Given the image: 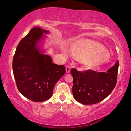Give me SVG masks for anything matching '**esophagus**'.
<instances>
[{"instance_id": "esophagus-1", "label": "esophagus", "mask_w": 131, "mask_h": 131, "mask_svg": "<svg viewBox=\"0 0 131 131\" xmlns=\"http://www.w3.org/2000/svg\"><path fill=\"white\" fill-rule=\"evenodd\" d=\"M70 72V67L69 66H67L66 67V73H69Z\"/></svg>"}]
</instances>
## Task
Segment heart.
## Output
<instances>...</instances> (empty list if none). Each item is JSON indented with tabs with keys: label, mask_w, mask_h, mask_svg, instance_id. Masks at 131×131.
Masks as SVG:
<instances>
[{
	"label": "heart",
	"mask_w": 131,
	"mask_h": 131,
	"mask_svg": "<svg viewBox=\"0 0 131 131\" xmlns=\"http://www.w3.org/2000/svg\"><path fill=\"white\" fill-rule=\"evenodd\" d=\"M70 50L74 57L82 60L87 68L98 67L108 60V51L98 43L88 39H80L70 46Z\"/></svg>",
	"instance_id": "heart-1"
}]
</instances>
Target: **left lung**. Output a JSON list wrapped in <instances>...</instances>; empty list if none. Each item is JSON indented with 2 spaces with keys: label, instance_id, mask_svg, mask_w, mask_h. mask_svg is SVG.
<instances>
[{
  "label": "left lung",
  "instance_id": "1",
  "mask_svg": "<svg viewBox=\"0 0 131 131\" xmlns=\"http://www.w3.org/2000/svg\"><path fill=\"white\" fill-rule=\"evenodd\" d=\"M118 65L117 61L106 73L90 69L81 72L72 68V92L75 99L83 105H93L105 99L116 87Z\"/></svg>",
  "mask_w": 131,
  "mask_h": 131
}]
</instances>
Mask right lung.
Here are the masks:
<instances>
[{
    "mask_svg": "<svg viewBox=\"0 0 131 131\" xmlns=\"http://www.w3.org/2000/svg\"><path fill=\"white\" fill-rule=\"evenodd\" d=\"M47 30L32 28L18 44L13 60V74L22 95L34 102H43L52 96L57 82L65 73L63 65L52 63L50 56L37 47Z\"/></svg>",
    "mask_w": 131,
    "mask_h": 131,
    "instance_id": "add662e5",
    "label": "right lung"
}]
</instances>
